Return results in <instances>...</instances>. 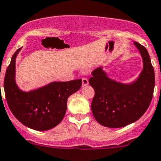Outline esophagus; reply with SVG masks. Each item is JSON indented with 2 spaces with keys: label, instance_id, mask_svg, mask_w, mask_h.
Masks as SVG:
<instances>
[{
  "label": "esophagus",
  "instance_id": "esophagus-1",
  "mask_svg": "<svg viewBox=\"0 0 161 161\" xmlns=\"http://www.w3.org/2000/svg\"><path fill=\"white\" fill-rule=\"evenodd\" d=\"M82 86H86L88 85L89 84L88 79H86V78H83V79H82Z\"/></svg>",
  "mask_w": 161,
  "mask_h": 161
}]
</instances>
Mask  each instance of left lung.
Wrapping results in <instances>:
<instances>
[{"label": "left lung", "mask_w": 161, "mask_h": 161, "mask_svg": "<svg viewBox=\"0 0 161 161\" xmlns=\"http://www.w3.org/2000/svg\"><path fill=\"white\" fill-rule=\"evenodd\" d=\"M141 53L143 70L136 81L124 84L110 79L101 68L92 71L89 79L95 91L91 110L102 126L124 127L135 122L146 112L152 101L155 86L154 69L147 49L134 42Z\"/></svg>", "instance_id": "1"}]
</instances>
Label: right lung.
I'll list each match as a JSON object with an SVG mask.
<instances>
[{
    "mask_svg": "<svg viewBox=\"0 0 161 161\" xmlns=\"http://www.w3.org/2000/svg\"><path fill=\"white\" fill-rule=\"evenodd\" d=\"M15 51L6 71L4 89L11 112L20 123L36 130H47L58 125L67 110L68 98L82 86V79L53 82L37 90L23 92L15 83Z\"/></svg>",
    "mask_w": 161,
    "mask_h": 161,
    "instance_id": "right-lung-1",
    "label": "right lung"
}]
</instances>
